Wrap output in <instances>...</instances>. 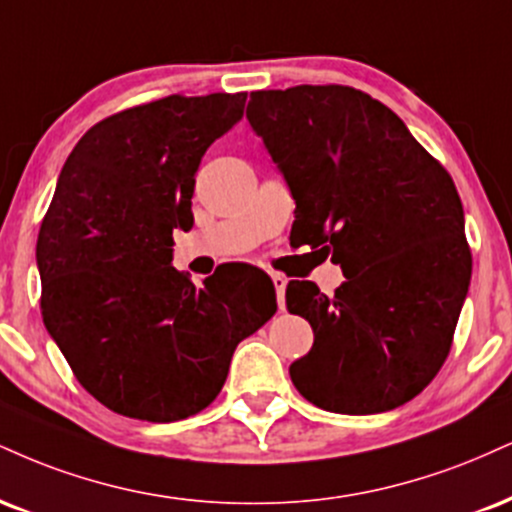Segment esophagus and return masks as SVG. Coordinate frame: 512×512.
Listing matches in <instances>:
<instances>
[{
	"instance_id": "34e87169",
	"label": "esophagus",
	"mask_w": 512,
	"mask_h": 512,
	"mask_svg": "<svg viewBox=\"0 0 512 512\" xmlns=\"http://www.w3.org/2000/svg\"><path fill=\"white\" fill-rule=\"evenodd\" d=\"M274 288H276V303H279V310L283 307V293H286V283L288 279L283 274H272Z\"/></svg>"
}]
</instances>
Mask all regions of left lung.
Here are the masks:
<instances>
[{"label": "left lung", "instance_id": "obj_1", "mask_svg": "<svg viewBox=\"0 0 512 512\" xmlns=\"http://www.w3.org/2000/svg\"><path fill=\"white\" fill-rule=\"evenodd\" d=\"M248 121L291 186V236L346 276L334 295L288 283V312L315 331L293 386L341 415L408 403L451 353L472 276L451 174L386 104L348 85L250 92Z\"/></svg>", "mask_w": 512, "mask_h": 512}]
</instances>
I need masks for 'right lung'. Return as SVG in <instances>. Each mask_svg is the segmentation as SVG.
<instances>
[{
    "instance_id": "right-lung-1",
    "label": "right lung",
    "mask_w": 512,
    "mask_h": 512,
    "mask_svg": "<svg viewBox=\"0 0 512 512\" xmlns=\"http://www.w3.org/2000/svg\"><path fill=\"white\" fill-rule=\"evenodd\" d=\"M245 92L169 95L107 116L66 159L38 233L40 312L73 377L143 422L205 410L233 350L276 312L262 269L229 262L195 286L171 267L193 226L195 174L243 116Z\"/></svg>"
}]
</instances>
